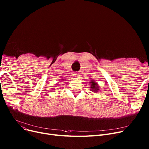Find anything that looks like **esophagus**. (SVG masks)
<instances>
[{
  "mask_svg": "<svg viewBox=\"0 0 149 149\" xmlns=\"http://www.w3.org/2000/svg\"><path fill=\"white\" fill-rule=\"evenodd\" d=\"M74 75V76H75V77H80V74H79V73H78V72H75Z\"/></svg>",
  "mask_w": 149,
  "mask_h": 149,
  "instance_id": "obj_1",
  "label": "esophagus"
}]
</instances>
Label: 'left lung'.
<instances>
[{
    "label": "left lung",
    "instance_id": "left-lung-1",
    "mask_svg": "<svg viewBox=\"0 0 149 149\" xmlns=\"http://www.w3.org/2000/svg\"><path fill=\"white\" fill-rule=\"evenodd\" d=\"M89 83L91 84V87H90V89L92 92H95V93H97L98 91H100V89H99V86L98 84H97V82H95L94 80H91Z\"/></svg>",
    "mask_w": 149,
    "mask_h": 149
}]
</instances>
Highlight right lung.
I'll use <instances>...</instances> for the list:
<instances>
[{
	"label": "right lung",
	"mask_w": 149,
	"mask_h": 149,
	"mask_svg": "<svg viewBox=\"0 0 149 149\" xmlns=\"http://www.w3.org/2000/svg\"><path fill=\"white\" fill-rule=\"evenodd\" d=\"M63 80H64V79H60V80H61V81H63Z\"/></svg>",
	"instance_id": "add662e5"
}]
</instances>
